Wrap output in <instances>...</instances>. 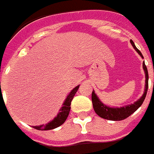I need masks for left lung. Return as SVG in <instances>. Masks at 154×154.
<instances>
[{"label": "left lung", "instance_id": "8db88e82", "mask_svg": "<svg viewBox=\"0 0 154 154\" xmlns=\"http://www.w3.org/2000/svg\"><path fill=\"white\" fill-rule=\"evenodd\" d=\"M130 43L135 49V51H137V53L139 54L141 58H144L142 54L138 49L136 48L134 43L133 42L132 40H130ZM143 66V69L146 74V87H145V91H144L142 96L134 103L130 104V105L125 106L122 107H110L108 106L103 104L100 101V99L98 98L96 94L94 93V90L92 91L91 94V99H92V104H93V107L98 116L103 118V119L110 120V121H121L123 119H126L129 116H130L133 113H134L136 110L138 109L143 103L145 98H146V94H147V91H148V86H149V75H148V70L146 67L145 63L143 62L142 63Z\"/></svg>", "mask_w": 154, "mask_h": 154}]
</instances>
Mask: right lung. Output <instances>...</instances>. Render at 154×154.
I'll use <instances>...</instances> for the list:
<instances>
[{"label":"right lung","instance_id":"obj_1","mask_svg":"<svg viewBox=\"0 0 154 154\" xmlns=\"http://www.w3.org/2000/svg\"><path fill=\"white\" fill-rule=\"evenodd\" d=\"M79 86H77L74 88L72 91L69 93V94L67 95L66 99H65L64 103L63 104V106L61 107V109L60 110L59 114H57V116L55 118V119L51 121L50 122H48L46 125H40V126H32L34 129H36V130H53L55 128L59 127L60 126H61L62 124L64 123V122L66 121V119L68 117V114H69L70 110H71V103L72 99H73L75 94L78 91Z\"/></svg>","mask_w":154,"mask_h":154}]
</instances>
